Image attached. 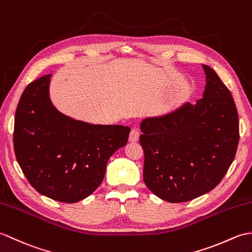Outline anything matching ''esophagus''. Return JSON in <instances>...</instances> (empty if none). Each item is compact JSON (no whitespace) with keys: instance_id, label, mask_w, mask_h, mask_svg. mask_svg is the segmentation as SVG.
<instances>
[{"instance_id":"34e87169","label":"esophagus","mask_w":252,"mask_h":252,"mask_svg":"<svg viewBox=\"0 0 252 252\" xmlns=\"http://www.w3.org/2000/svg\"><path fill=\"white\" fill-rule=\"evenodd\" d=\"M139 136H140L139 130L136 129V128H132L131 131H130V135H129V141L130 142H137L139 140Z\"/></svg>"}]
</instances>
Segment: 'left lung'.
<instances>
[{
    "instance_id": "obj_1",
    "label": "left lung",
    "mask_w": 252,
    "mask_h": 252,
    "mask_svg": "<svg viewBox=\"0 0 252 252\" xmlns=\"http://www.w3.org/2000/svg\"><path fill=\"white\" fill-rule=\"evenodd\" d=\"M203 69L202 99L140 123L143 181L151 192L169 203L189 202L214 189L236 154L235 102L216 72L206 64Z\"/></svg>"
}]
</instances>
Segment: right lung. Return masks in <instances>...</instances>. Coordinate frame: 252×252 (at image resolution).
Returning a JSON list of instances; mask_svg holds the SVG:
<instances>
[{
	"label": "right lung",
	"instance_id": "add662e5",
	"mask_svg": "<svg viewBox=\"0 0 252 252\" xmlns=\"http://www.w3.org/2000/svg\"><path fill=\"white\" fill-rule=\"evenodd\" d=\"M52 74L30 83L17 105L16 158L36 191L61 203H76L101 184L108 160L126 145L130 128L74 120L49 97Z\"/></svg>",
	"mask_w": 252,
	"mask_h": 252
}]
</instances>
